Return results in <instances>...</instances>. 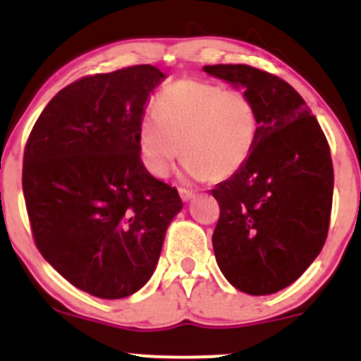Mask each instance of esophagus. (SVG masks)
I'll return each instance as SVG.
<instances>
[{
  "label": "esophagus",
  "instance_id": "obj_1",
  "mask_svg": "<svg viewBox=\"0 0 361 361\" xmlns=\"http://www.w3.org/2000/svg\"><path fill=\"white\" fill-rule=\"evenodd\" d=\"M178 192H180V197H181V201H185V202H188V201H190V199L192 197H194V192H192V190H187V188H180V190H178Z\"/></svg>",
  "mask_w": 361,
  "mask_h": 361
}]
</instances>
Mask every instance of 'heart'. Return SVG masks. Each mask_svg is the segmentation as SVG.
Listing matches in <instances>:
<instances>
[{"mask_svg":"<svg viewBox=\"0 0 361 361\" xmlns=\"http://www.w3.org/2000/svg\"><path fill=\"white\" fill-rule=\"evenodd\" d=\"M141 118L137 147L148 173L169 176L183 152L188 178L225 180L238 173L253 152L258 113L243 90L207 80L183 78L167 85Z\"/></svg>","mask_w":361,"mask_h":361,"instance_id":"b5f03b06","label":"heart"}]
</instances>
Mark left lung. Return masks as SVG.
Wrapping results in <instances>:
<instances>
[{
    "label": "left lung",
    "mask_w": 361,
    "mask_h": 361,
    "mask_svg": "<svg viewBox=\"0 0 361 361\" xmlns=\"http://www.w3.org/2000/svg\"><path fill=\"white\" fill-rule=\"evenodd\" d=\"M204 71L245 90L258 113L250 159L211 190L220 204L216 264L241 292L276 293L297 281L325 245L334 195L329 141L285 80L246 64Z\"/></svg>",
    "instance_id": "left-lung-1"
}]
</instances>
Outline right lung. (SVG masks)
<instances>
[{
    "mask_svg": "<svg viewBox=\"0 0 361 361\" xmlns=\"http://www.w3.org/2000/svg\"><path fill=\"white\" fill-rule=\"evenodd\" d=\"M164 78L141 64L76 80L47 104L25 145L23 190L36 248L94 297L143 288L183 207L137 147L145 104Z\"/></svg>",
    "mask_w": 361,
    "mask_h": 361,
    "instance_id": "1",
    "label": "right lung"
}]
</instances>
